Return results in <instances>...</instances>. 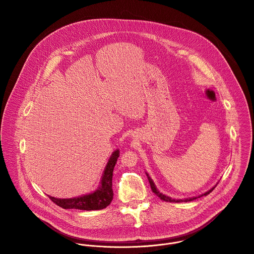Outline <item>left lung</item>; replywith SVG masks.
I'll return each instance as SVG.
<instances>
[{
  "mask_svg": "<svg viewBox=\"0 0 254 254\" xmlns=\"http://www.w3.org/2000/svg\"><path fill=\"white\" fill-rule=\"evenodd\" d=\"M146 174H147V176H148V179H149V182H150V185H151V188H152L153 192H154L158 197H160L162 200L167 201V202H175V203H179V202H190V201H193V200H195V199H197V198H200V197H202V196H204V195H205V196L208 195V194L211 193V192L214 190V188L217 186V184H216L214 187H212L210 190H208V191L205 192L204 194H201V195L196 196V197H191V198H186V199H172V198H170L169 196L163 194L162 192H160V191L158 190V188L156 187V184L154 183L153 179L150 177V175H149L147 172H146Z\"/></svg>",
  "mask_w": 254,
  "mask_h": 254,
  "instance_id": "8db88e82",
  "label": "left lung"
}]
</instances>
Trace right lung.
Returning a JSON list of instances; mask_svg holds the SVG:
<instances>
[{"instance_id": "add662e5", "label": "right lung", "mask_w": 254, "mask_h": 254, "mask_svg": "<svg viewBox=\"0 0 254 254\" xmlns=\"http://www.w3.org/2000/svg\"><path fill=\"white\" fill-rule=\"evenodd\" d=\"M119 150H115L111 157L109 158L106 167L101 176L100 185L92 193H88L83 196L69 198V199H60L52 196L48 197L56 205L63 209H78V210H101L106 208L113 199V190H112V175L113 169L117 159L119 157Z\"/></svg>"}]
</instances>
